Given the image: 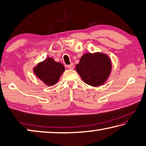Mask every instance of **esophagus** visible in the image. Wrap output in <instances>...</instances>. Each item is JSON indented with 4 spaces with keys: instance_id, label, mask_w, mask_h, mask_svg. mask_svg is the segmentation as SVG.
<instances>
[{
    "instance_id": "34e87169",
    "label": "esophagus",
    "mask_w": 146,
    "mask_h": 146,
    "mask_svg": "<svg viewBox=\"0 0 146 146\" xmlns=\"http://www.w3.org/2000/svg\"><path fill=\"white\" fill-rule=\"evenodd\" d=\"M68 68L69 69H70V70H73V69L74 68V64L73 63H71L70 65H68Z\"/></svg>"
}]
</instances>
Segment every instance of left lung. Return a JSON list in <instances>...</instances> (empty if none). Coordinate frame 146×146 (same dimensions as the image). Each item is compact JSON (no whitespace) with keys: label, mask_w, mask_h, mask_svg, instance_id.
<instances>
[{"label":"left lung","mask_w":146,"mask_h":146,"mask_svg":"<svg viewBox=\"0 0 146 146\" xmlns=\"http://www.w3.org/2000/svg\"><path fill=\"white\" fill-rule=\"evenodd\" d=\"M76 70L87 84L97 87L104 84L112 70V63L107 54L100 52L83 55L76 66Z\"/></svg>","instance_id":"8db88e82"}]
</instances>
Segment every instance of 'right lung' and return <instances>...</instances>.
Listing matches in <instances>:
<instances>
[{
  "label": "right lung",
  "mask_w": 146,
  "mask_h": 146,
  "mask_svg": "<svg viewBox=\"0 0 146 146\" xmlns=\"http://www.w3.org/2000/svg\"><path fill=\"white\" fill-rule=\"evenodd\" d=\"M33 73L44 84L52 86L56 84L62 74L65 71L62 64L51 57H48L42 62L38 63L33 69Z\"/></svg>",
  "instance_id": "obj_1"
}]
</instances>
